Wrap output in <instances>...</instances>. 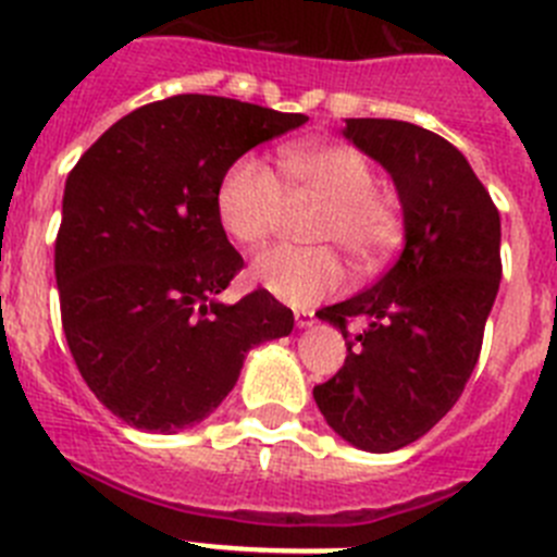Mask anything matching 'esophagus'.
Instances as JSON below:
<instances>
[{
	"mask_svg": "<svg viewBox=\"0 0 557 557\" xmlns=\"http://www.w3.org/2000/svg\"><path fill=\"white\" fill-rule=\"evenodd\" d=\"M295 326L298 329L314 326V314L312 312H295Z\"/></svg>",
	"mask_w": 557,
	"mask_h": 557,
	"instance_id": "obj_1",
	"label": "esophagus"
}]
</instances>
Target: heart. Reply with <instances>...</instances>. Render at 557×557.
<instances>
[{
  "label": "heart",
  "instance_id": "1",
  "mask_svg": "<svg viewBox=\"0 0 557 557\" xmlns=\"http://www.w3.org/2000/svg\"><path fill=\"white\" fill-rule=\"evenodd\" d=\"M282 178L259 156H243L218 186V218L239 245H262L275 231L289 198L323 200L314 243L337 245L359 268H373L401 239V214L376 191V170L346 141H304L282 152ZM250 278L273 298L307 309L346 284V262L334 248H273L256 256Z\"/></svg>",
  "mask_w": 557,
  "mask_h": 557
}]
</instances>
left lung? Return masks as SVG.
I'll use <instances>...</instances> for the list:
<instances>
[{"label": "left lung", "instance_id": "left-lung-1", "mask_svg": "<svg viewBox=\"0 0 557 557\" xmlns=\"http://www.w3.org/2000/svg\"><path fill=\"white\" fill-rule=\"evenodd\" d=\"M343 136L382 164L405 214V250L371 289L318 312L348 337L346 366L312 391L362 451L412 444L455 407L499 293V211L455 145L398 120H346Z\"/></svg>", "mask_w": 557, "mask_h": 557}]
</instances>
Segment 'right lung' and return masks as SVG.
Listing matches in <instances>:
<instances>
[{
    "mask_svg": "<svg viewBox=\"0 0 557 557\" xmlns=\"http://www.w3.org/2000/svg\"><path fill=\"white\" fill-rule=\"evenodd\" d=\"M282 113L178 95L122 116L69 172L55 282L69 351L102 405L145 432L189 430L234 391L248 351L293 332L264 289L225 304L243 270L218 186L250 147L301 127Z\"/></svg>",
    "mask_w": 557,
    "mask_h": 557,
    "instance_id": "obj_1",
    "label": "right lung"
}]
</instances>
